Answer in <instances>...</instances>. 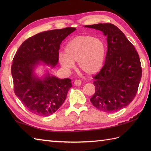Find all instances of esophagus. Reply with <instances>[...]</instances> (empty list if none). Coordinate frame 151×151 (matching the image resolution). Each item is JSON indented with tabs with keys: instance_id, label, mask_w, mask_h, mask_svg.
Segmentation results:
<instances>
[{
	"instance_id": "1",
	"label": "esophagus",
	"mask_w": 151,
	"mask_h": 151,
	"mask_svg": "<svg viewBox=\"0 0 151 151\" xmlns=\"http://www.w3.org/2000/svg\"><path fill=\"white\" fill-rule=\"evenodd\" d=\"M74 84H75V85H76V86H79L81 85L82 82H81V80H77V79H76V80H75V82H74Z\"/></svg>"
}]
</instances>
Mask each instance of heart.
<instances>
[{
    "mask_svg": "<svg viewBox=\"0 0 151 151\" xmlns=\"http://www.w3.org/2000/svg\"><path fill=\"white\" fill-rule=\"evenodd\" d=\"M106 56L104 41L91 36H78L70 40L65 47V54H60L58 60L64 69L70 70L78 63L79 69L89 75L102 68Z\"/></svg>",
    "mask_w": 151,
    "mask_h": 151,
    "instance_id": "1",
    "label": "heart"
}]
</instances>
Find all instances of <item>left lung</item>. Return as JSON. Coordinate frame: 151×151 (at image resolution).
<instances>
[{
    "mask_svg": "<svg viewBox=\"0 0 151 151\" xmlns=\"http://www.w3.org/2000/svg\"><path fill=\"white\" fill-rule=\"evenodd\" d=\"M107 36L108 49L104 66L93 76L95 93L90 99L99 110L112 113L133 101L142 75L140 59L123 32L111 23L86 25Z\"/></svg>",
    "mask_w": 151,
    "mask_h": 151,
    "instance_id": "1",
    "label": "left lung"
}]
</instances>
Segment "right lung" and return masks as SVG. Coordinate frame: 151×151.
<instances>
[{
	"label": "right lung",
	"mask_w": 151,
	"mask_h": 151,
	"mask_svg": "<svg viewBox=\"0 0 151 151\" xmlns=\"http://www.w3.org/2000/svg\"><path fill=\"white\" fill-rule=\"evenodd\" d=\"M75 30L67 27L36 34L24 41L16 52L11 67L14 92L32 113L49 116L65 101L71 81L58 78L49 73L40 78L34 69L40 61L55 66L58 62L60 44Z\"/></svg>",
	"instance_id": "obj_1"
}]
</instances>
